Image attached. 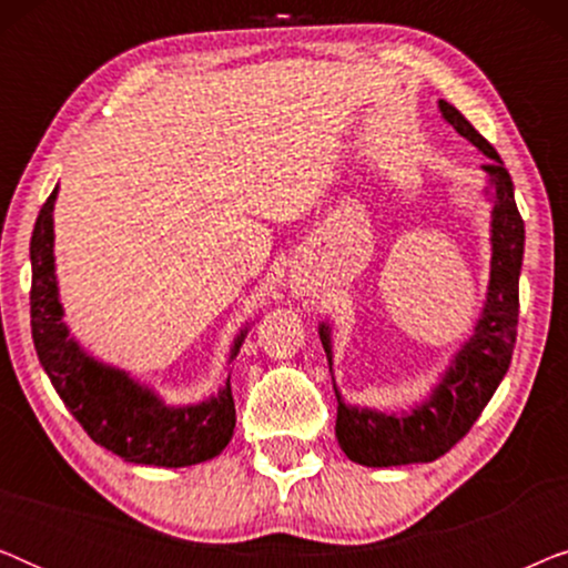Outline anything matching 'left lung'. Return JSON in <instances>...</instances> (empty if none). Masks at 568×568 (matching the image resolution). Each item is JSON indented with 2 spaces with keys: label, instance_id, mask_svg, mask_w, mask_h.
<instances>
[{
  "label": "left lung",
  "instance_id": "8db88e82",
  "mask_svg": "<svg viewBox=\"0 0 568 568\" xmlns=\"http://www.w3.org/2000/svg\"><path fill=\"white\" fill-rule=\"evenodd\" d=\"M439 111L453 123L457 134L478 146L486 158L484 170L491 175L496 206L491 222V284L484 315L476 325L473 338L455 356L453 367L442 379L429 403L418 406L408 416H385L377 410L352 408L338 400L336 437L348 460L369 465V468H390V465L432 463L449 453L480 410L491 400L501 377L507 375L511 352L517 341L519 317V268L525 253V222L515 201V185L504 168L499 152L473 129V123L439 100ZM321 341L331 362L328 328H321Z\"/></svg>",
  "mask_w": 568,
  "mask_h": 568
}]
</instances>
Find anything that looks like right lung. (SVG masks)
I'll return each instance as SVG.
<instances>
[{
    "mask_svg": "<svg viewBox=\"0 0 568 568\" xmlns=\"http://www.w3.org/2000/svg\"><path fill=\"white\" fill-rule=\"evenodd\" d=\"M53 201L57 189L38 214L30 237V328L51 385L92 442L136 465L183 468L220 455L235 429V400L230 379L216 398L201 406L168 408L158 395L131 383L126 372L90 359L61 323L57 276H53ZM243 344L235 341L232 356Z\"/></svg>",
    "mask_w": 568,
    "mask_h": 568,
    "instance_id": "right-lung-1",
    "label": "right lung"
}]
</instances>
